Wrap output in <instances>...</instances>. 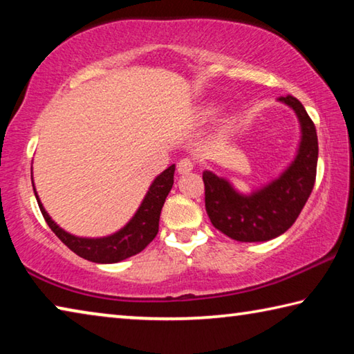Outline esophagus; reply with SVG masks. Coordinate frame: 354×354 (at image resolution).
<instances>
[{"label":"esophagus","instance_id":"obj_1","mask_svg":"<svg viewBox=\"0 0 354 354\" xmlns=\"http://www.w3.org/2000/svg\"><path fill=\"white\" fill-rule=\"evenodd\" d=\"M192 170H194V160L189 159V158L179 159V162H178V173H179V175H185V173H189Z\"/></svg>","mask_w":354,"mask_h":354}]
</instances>
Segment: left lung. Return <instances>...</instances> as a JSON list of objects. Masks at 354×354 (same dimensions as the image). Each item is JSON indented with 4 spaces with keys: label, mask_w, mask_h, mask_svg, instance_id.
I'll use <instances>...</instances> for the list:
<instances>
[{
    "label": "left lung",
    "mask_w": 354,
    "mask_h": 354,
    "mask_svg": "<svg viewBox=\"0 0 354 354\" xmlns=\"http://www.w3.org/2000/svg\"><path fill=\"white\" fill-rule=\"evenodd\" d=\"M295 111L301 124L297 158L283 175L266 187L242 195L212 171H203L206 212L211 223L239 242H266L286 232L295 223L314 189L319 142L314 122L292 95L281 97Z\"/></svg>",
    "instance_id": "1"
}]
</instances>
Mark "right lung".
Returning <instances> with one entry per match:
<instances>
[{
    "label": "right lung",
    "mask_w": 354,
    "mask_h": 354,
    "mask_svg": "<svg viewBox=\"0 0 354 354\" xmlns=\"http://www.w3.org/2000/svg\"><path fill=\"white\" fill-rule=\"evenodd\" d=\"M173 175H175V165H170L149 185L148 194L143 198L139 211L136 212L129 223L115 232V234L101 239H84L65 232L46 214L35 189L34 194L46 225L61 239L62 243L67 245L73 253L87 261L98 263H113L140 253L158 234L160 211H162L167 195L171 190Z\"/></svg>",
    "instance_id": "obj_1"
}]
</instances>
